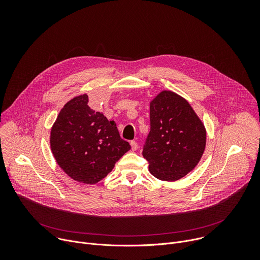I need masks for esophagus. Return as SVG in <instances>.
Here are the masks:
<instances>
[{"label": "esophagus", "instance_id": "1", "mask_svg": "<svg viewBox=\"0 0 260 260\" xmlns=\"http://www.w3.org/2000/svg\"><path fill=\"white\" fill-rule=\"evenodd\" d=\"M131 146H132V150H137L138 148H139V145H138V143L136 142V141H132L131 142Z\"/></svg>", "mask_w": 260, "mask_h": 260}]
</instances>
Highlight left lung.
I'll list each match as a JSON object with an SVG mask.
<instances>
[{
  "label": "left lung",
  "instance_id": "8db88e82",
  "mask_svg": "<svg viewBox=\"0 0 260 260\" xmlns=\"http://www.w3.org/2000/svg\"><path fill=\"white\" fill-rule=\"evenodd\" d=\"M206 146V129L179 94L164 90L150 103V132L143 156L150 173L162 181H176L199 164Z\"/></svg>",
  "mask_w": 260,
  "mask_h": 260
}]
</instances>
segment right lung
I'll return each instance as SVG.
<instances>
[{
	"label": "right lung",
	"mask_w": 260,
	"mask_h": 260,
	"mask_svg": "<svg viewBox=\"0 0 260 260\" xmlns=\"http://www.w3.org/2000/svg\"><path fill=\"white\" fill-rule=\"evenodd\" d=\"M87 94L68 102L51 128L50 146L58 166L72 179L95 184L131 149L114 120L88 105Z\"/></svg>",
	"instance_id": "1"
}]
</instances>
